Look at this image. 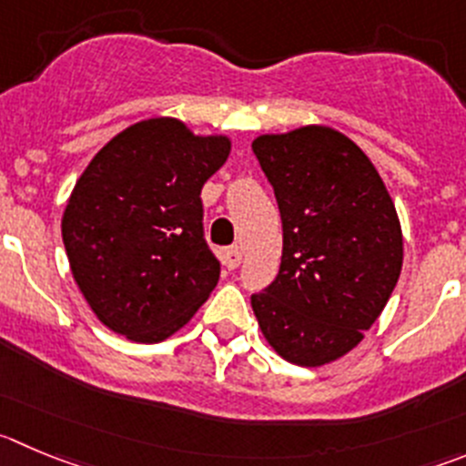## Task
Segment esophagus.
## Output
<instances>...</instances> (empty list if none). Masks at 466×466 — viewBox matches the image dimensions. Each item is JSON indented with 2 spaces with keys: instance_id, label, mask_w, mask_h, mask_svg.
<instances>
[{
  "instance_id": "esophagus-1",
  "label": "esophagus",
  "mask_w": 466,
  "mask_h": 466,
  "mask_svg": "<svg viewBox=\"0 0 466 466\" xmlns=\"http://www.w3.org/2000/svg\"><path fill=\"white\" fill-rule=\"evenodd\" d=\"M224 263L228 269H236L242 263V249L240 247H228L224 249Z\"/></svg>"
}]
</instances>
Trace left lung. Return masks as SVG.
<instances>
[{
	"label": "left lung",
	"mask_w": 466,
	"mask_h": 466,
	"mask_svg": "<svg viewBox=\"0 0 466 466\" xmlns=\"http://www.w3.org/2000/svg\"><path fill=\"white\" fill-rule=\"evenodd\" d=\"M251 148L283 226L281 268L251 309L286 361L325 366L361 343L396 288V206L369 155L334 127L260 135Z\"/></svg>",
	"instance_id": "obj_1"
}]
</instances>
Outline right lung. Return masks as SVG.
Here are the masks:
<instances>
[{"instance_id":"add662e5","label":"right lung","mask_w":466,"mask_h":466,"mask_svg":"<svg viewBox=\"0 0 466 466\" xmlns=\"http://www.w3.org/2000/svg\"><path fill=\"white\" fill-rule=\"evenodd\" d=\"M230 153L178 118H148L97 150L61 219L75 283L97 320L137 343L187 325L215 290L201 189Z\"/></svg>"}]
</instances>
